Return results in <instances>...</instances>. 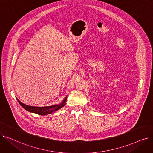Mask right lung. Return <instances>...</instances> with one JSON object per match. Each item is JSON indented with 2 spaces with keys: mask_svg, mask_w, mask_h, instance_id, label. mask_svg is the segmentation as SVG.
I'll return each instance as SVG.
<instances>
[{
  "mask_svg": "<svg viewBox=\"0 0 153 153\" xmlns=\"http://www.w3.org/2000/svg\"><path fill=\"white\" fill-rule=\"evenodd\" d=\"M17 100L19 103H20V105L26 110L28 111L31 112V113H35L39 115H46L48 114H51L53 112L57 111L59 110L60 108H62L64 106H65L66 105V102L67 101V97L64 99L62 102H61L59 104H56V105H51V106H47V107H32V106H29L27 105H25V104L21 102L18 99Z\"/></svg>",
  "mask_w": 153,
  "mask_h": 153,
  "instance_id": "obj_1",
  "label": "right lung"
}]
</instances>
